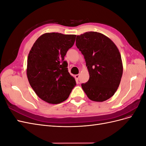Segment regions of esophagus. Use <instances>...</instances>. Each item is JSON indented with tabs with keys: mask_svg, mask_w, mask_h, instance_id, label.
I'll use <instances>...</instances> for the list:
<instances>
[{
	"mask_svg": "<svg viewBox=\"0 0 146 146\" xmlns=\"http://www.w3.org/2000/svg\"><path fill=\"white\" fill-rule=\"evenodd\" d=\"M79 77H80V76H79L78 74H77V75H76V76H75V78H76V80H78V78H79Z\"/></svg>",
	"mask_w": 146,
	"mask_h": 146,
	"instance_id": "obj_1",
	"label": "esophagus"
}]
</instances>
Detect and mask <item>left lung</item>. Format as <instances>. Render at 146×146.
<instances>
[{
  "instance_id": "1",
  "label": "left lung",
  "mask_w": 146,
  "mask_h": 146,
  "mask_svg": "<svg viewBox=\"0 0 146 146\" xmlns=\"http://www.w3.org/2000/svg\"><path fill=\"white\" fill-rule=\"evenodd\" d=\"M76 46L85 59L90 78L82 88L88 98L104 102L114 94L120 84L123 65L120 52L102 33L88 32L76 38Z\"/></svg>"
}]
</instances>
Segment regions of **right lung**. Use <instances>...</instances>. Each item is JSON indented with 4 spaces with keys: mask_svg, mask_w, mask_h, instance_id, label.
<instances>
[{
    "mask_svg": "<svg viewBox=\"0 0 146 146\" xmlns=\"http://www.w3.org/2000/svg\"><path fill=\"white\" fill-rule=\"evenodd\" d=\"M76 37L75 35L46 33L36 39L29 52V82L39 98L48 104L63 102L76 85L64 60Z\"/></svg>",
    "mask_w": 146,
    "mask_h": 146,
    "instance_id": "add662e5",
    "label": "right lung"
}]
</instances>
